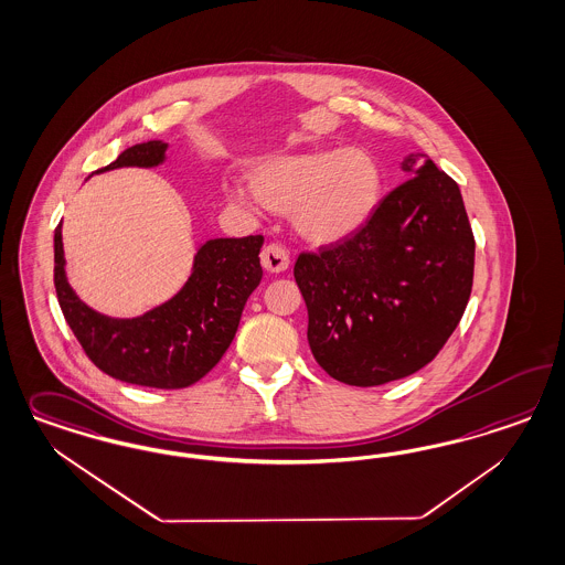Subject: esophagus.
I'll return each instance as SVG.
<instances>
[{
	"label": "esophagus",
	"instance_id": "esophagus-1",
	"mask_svg": "<svg viewBox=\"0 0 565 565\" xmlns=\"http://www.w3.org/2000/svg\"><path fill=\"white\" fill-rule=\"evenodd\" d=\"M262 266L268 270V273H285L287 268H289V264H291V259H289V254H287V249H282L280 245H266L264 249H262Z\"/></svg>",
	"mask_w": 565,
	"mask_h": 565
}]
</instances>
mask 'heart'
Wrapping results in <instances>:
<instances>
[{
  "label": "heart",
  "instance_id": "obj_1",
  "mask_svg": "<svg viewBox=\"0 0 565 565\" xmlns=\"http://www.w3.org/2000/svg\"><path fill=\"white\" fill-rule=\"evenodd\" d=\"M255 198L274 212H292L297 233L316 245H334L358 235L383 200V170L364 149H327L264 160L252 172ZM226 200L254 207L238 184Z\"/></svg>",
  "mask_w": 565,
  "mask_h": 565
}]
</instances>
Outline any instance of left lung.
<instances>
[{"label":"left lung","instance_id":"left-lung-1","mask_svg":"<svg viewBox=\"0 0 565 565\" xmlns=\"http://www.w3.org/2000/svg\"><path fill=\"white\" fill-rule=\"evenodd\" d=\"M364 228L299 254L308 341L328 376L351 386L399 381L430 364L472 292V226L457 182L424 153Z\"/></svg>","mask_w":565,"mask_h":565}]
</instances>
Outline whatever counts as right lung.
I'll return each mask as SVG.
<instances>
[{
	"instance_id": "obj_1",
	"label": "right lung",
	"mask_w": 565,
	"mask_h": 565,
	"mask_svg": "<svg viewBox=\"0 0 565 565\" xmlns=\"http://www.w3.org/2000/svg\"><path fill=\"white\" fill-rule=\"evenodd\" d=\"M166 143L125 149L106 172L122 166L164 162ZM264 237L212 238L195 255L186 285L164 306L139 318L116 320L93 311L71 289L64 273L62 224L54 235V285L62 313L87 358L111 379L153 388L198 383L233 343L243 308L262 280Z\"/></svg>"
}]
</instances>
